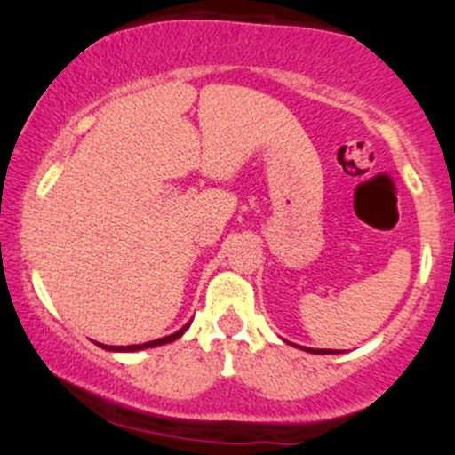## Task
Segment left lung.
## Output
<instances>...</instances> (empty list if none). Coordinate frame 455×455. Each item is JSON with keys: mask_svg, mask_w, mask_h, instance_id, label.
Returning <instances> with one entry per match:
<instances>
[{"mask_svg": "<svg viewBox=\"0 0 455 455\" xmlns=\"http://www.w3.org/2000/svg\"><path fill=\"white\" fill-rule=\"evenodd\" d=\"M297 347V344H295ZM299 348H304V347H299ZM304 351H307V353H316V355H329V353H333V351H325V348H304Z\"/></svg>", "mask_w": 455, "mask_h": 455, "instance_id": "obj_1", "label": "left lung"}]
</instances>
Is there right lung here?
Instances as JSON below:
<instances>
[{
  "mask_svg": "<svg viewBox=\"0 0 455 455\" xmlns=\"http://www.w3.org/2000/svg\"><path fill=\"white\" fill-rule=\"evenodd\" d=\"M188 327H190V323H188V325L181 327L180 331L171 333V336L158 338V340H151V342H145V344H132V347H107V344H98V342H96V344H98V347L107 348V351H117V353H132V351H143V348H154V347H162V344H169V342L177 340V338H181V336H184V331H186Z\"/></svg>",
  "mask_w": 455,
  "mask_h": 455,
  "instance_id": "right-lung-1",
  "label": "right lung"
}]
</instances>
